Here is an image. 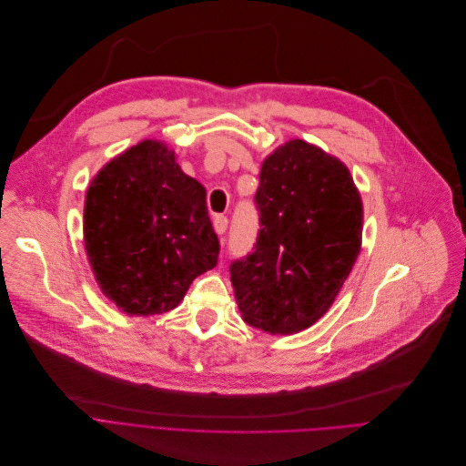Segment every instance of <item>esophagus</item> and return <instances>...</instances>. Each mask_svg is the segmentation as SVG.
Masks as SVG:
<instances>
[{"label": "esophagus", "mask_w": 466, "mask_h": 466, "mask_svg": "<svg viewBox=\"0 0 466 466\" xmlns=\"http://www.w3.org/2000/svg\"><path fill=\"white\" fill-rule=\"evenodd\" d=\"M228 226H229V219L226 216H221V214L214 216V229L218 235H224L228 231Z\"/></svg>", "instance_id": "obj_1"}]
</instances>
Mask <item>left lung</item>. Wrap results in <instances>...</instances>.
<instances>
[{
  "instance_id": "left-lung-1",
  "label": "left lung",
  "mask_w": 466,
  "mask_h": 466,
  "mask_svg": "<svg viewBox=\"0 0 466 466\" xmlns=\"http://www.w3.org/2000/svg\"><path fill=\"white\" fill-rule=\"evenodd\" d=\"M254 203L256 242L229 265L238 311L268 334H294L328 311L360 254V195L341 161L290 140L265 159Z\"/></svg>"
}]
</instances>
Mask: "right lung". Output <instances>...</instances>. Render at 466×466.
Returning a JSON list of instances; mask_svg holds the SVG:
<instances>
[{
	"label": "right lung",
	"instance_id": "add662e5",
	"mask_svg": "<svg viewBox=\"0 0 466 466\" xmlns=\"http://www.w3.org/2000/svg\"><path fill=\"white\" fill-rule=\"evenodd\" d=\"M83 219L102 292L128 315L170 311L218 263L207 189L161 142L144 140L109 161L86 191Z\"/></svg>",
	"mask_w": 466,
	"mask_h": 466
}]
</instances>
